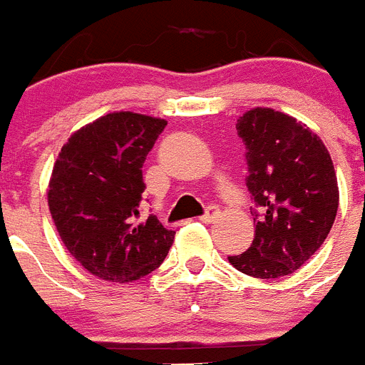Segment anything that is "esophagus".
<instances>
[{
	"label": "esophagus",
	"mask_w": 365,
	"mask_h": 365,
	"mask_svg": "<svg viewBox=\"0 0 365 365\" xmlns=\"http://www.w3.org/2000/svg\"><path fill=\"white\" fill-rule=\"evenodd\" d=\"M220 218V209L216 205H211L209 209H207V212L203 216H200V222L203 223H211V222H216V220Z\"/></svg>",
	"instance_id": "esophagus-1"
}]
</instances>
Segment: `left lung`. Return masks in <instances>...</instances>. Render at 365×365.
I'll use <instances>...</instances> for the list:
<instances>
[{
	"label": "left lung",
	"instance_id": "1",
	"mask_svg": "<svg viewBox=\"0 0 365 365\" xmlns=\"http://www.w3.org/2000/svg\"><path fill=\"white\" fill-rule=\"evenodd\" d=\"M247 147V189L256 203L255 238L229 264L272 280L300 269L320 249L338 211V182L329 150L297 118L269 107L236 121Z\"/></svg>",
	"mask_w": 365,
	"mask_h": 365
}]
</instances>
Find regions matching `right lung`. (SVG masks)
Masks as SVG:
<instances>
[{"instance_id": "right-lung-1", "label": "right lung", "mask_w": 365, "mask_h": 365, "mask_svg": "<svg viewBox=\"0 0 365 365\" xmlns=\"http://www.w3.org/2000/svg\"><path fill=\"white\" fill-rule=\"evenodd\" d=\"M167 121L120 110L72 133L52 169L47 200L61 242L91 274L140 280L165 260L175 231L140 218L142 167Z\"/></svg>"}]
</instances>
